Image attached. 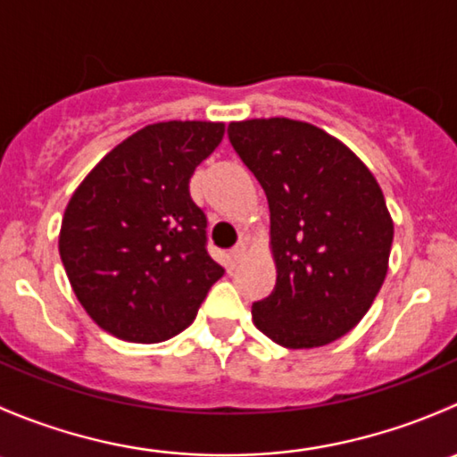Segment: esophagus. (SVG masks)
Wrapping results in <instances>:
<instances>
[{"label": "esophagus", "mask_w": 457, "mask_h": 457, "mask_svg": "<svg viewBox=\"0 0 457 457\" xmlns=\"http://www.w3.org/2000/svg\"><path fill=\"white\" fill-rule=\"evenodd\" d=\"M245 250H247L245 241H238L237 245H234L232 250H229V258H232L234 262H241L243 256H245Z\"/></svg>", "instance_id": "esophagus-1"}]
</instances>
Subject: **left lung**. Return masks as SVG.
Wrapping results in <instances>:
<instances>
[{
  "label": "left lung",
  "mask_w": 457,
  "mask_h": 457,
  "mask_svg": "<svg viewBox=\"0 0 457 457\" xmlns=\"http://www.w3.org/2000/svg\"><path fill=\"white\" fill-rule=\"evenodd\" d=\"M228 137L270 203L276 285L254 325L289 349L329 345L361 322L386 276L394 223L373 174L312 123L252 119Z\"/></svg>",
  "instance_id": "obj_1"
}]
</instances>
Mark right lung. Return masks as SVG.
Returning a JSON list of instances; mask_svg holds the SVG:
<instances>
[{
  "label": "right lung",
  "mask_w": 457,
  "mask_h": 457,
  "mask_svg": "<svg viewBox=\"0 0 457 457\" xmlns=\"http://www.w3.org/2000/svg\"><path fill=\"white\" fill-rule=\"evenodd\" d=\"M223 132L210 121L143 128L72 195L59 254L79 303L108 334L130 343L181 334L225 274L207 252L205 212L190 196L196 165Z\"/></svg>",
  "instance_id": "obj_1"
}]
</instances>
